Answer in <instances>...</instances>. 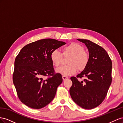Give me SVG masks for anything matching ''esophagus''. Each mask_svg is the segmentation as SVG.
<instances>
[{
  "instance_id": "esophagus-1",
  "label": "esophagus",
  "mask_w": 123,
  "mask_h": 123,
  "mask_svg": "<svg viewBox=\"0 0 123 123\" xmlns=\"http://www.w3.org/2000/svg\"><path fill=\"white\" fill-rule=\"evenodd\" d=\"M62 78H63V80H65L66 79H68V77H66V76H62Z\"/></svg>"
}]
</instances>
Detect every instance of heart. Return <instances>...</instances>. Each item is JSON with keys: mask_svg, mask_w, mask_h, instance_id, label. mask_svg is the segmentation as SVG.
Here are the masks:
<instances>
[{"mask_svg": "<svg viewBox=\"0 0 123 123\" xmlns=\"http://www.w3.org/2000/svg\"><path fill=\"white\" fill-rule=\"evenodd\" d=\"M62 50V54L58 50H52L50 54L51 61L56 67L61 64L63 55L64 57L69 56L67 60L68 64L57 68V73L63 76H70L76 73L78 69L79 71H83L87 67L90 56L82 45L74 42L63 47Z\"/></svg>", "mask_w": 123, "mask_h": 123, "instance_id": "b5f03b06", "label": "heart"}]
</instances>
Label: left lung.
<instances>
[{"mask_svg": "<svg viewBox=\"0 0 123 123\" xmlns=\"http://www.w3.org/2000/svg\"><path fill=\"white\" fill-rule=\"evenodd\" d=\"M88 48L90 60L87 67L76 77H72L69 93L74 101L86 109L98 106L106 97L112 82V61L104 49L90 40L77 39ZM85 77L84 82L78 78Z\"/></svg>", "mask_w": 123, "mask_h": 123, "instance_id": "8db88e82", "label": "left lung"}]
</instances>
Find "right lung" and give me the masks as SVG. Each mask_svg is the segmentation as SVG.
<instances>
[{"label": "right lung", "mask_w": 123, "mask_h": 123, "mask_svg": "<svg viewBox=\"0 0 123 123\" xmlns=\"http://www.w3.org/2000/svg\"><path fill=\"white\" fill-rule=\"evenodd\" d=\"M65 44L45 38L26 45L16 56L13 81L18 98L28 107L41 109L54 98L63 79L55 73L50 54Z\"/></svg>", "instance_id": "right-lung-1"}]
</instances>
